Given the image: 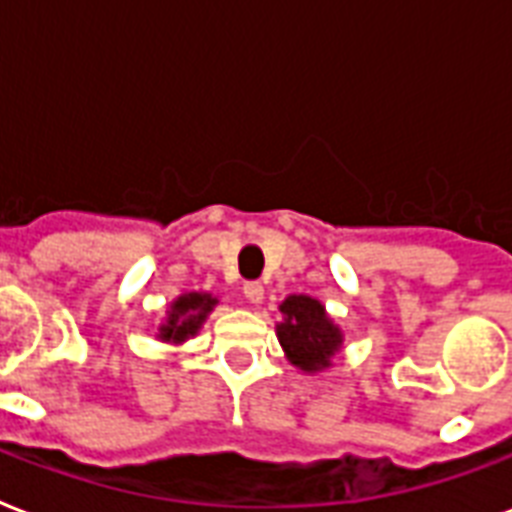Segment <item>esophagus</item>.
I'll use <instances>...</instances> for the list:
<instances>
[{"instance_id":"1","label":"esophagus","mask_w":512,"mask_h":512,"mask_svg":"<svg viewBox=\"0 0 512 512\" xmlns=\"http://www.w3.org/2000/svg\"><path fill=\"white\" fill-rule=\"evenodd\" d=\"M263 284L257 282H247L244 284V298H247V303H252V306H257V303H263Z\"/></svg>"}]
</instances>
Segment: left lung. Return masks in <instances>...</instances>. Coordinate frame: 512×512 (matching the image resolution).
Masks as SVG:
<instances>
[{"label": "left lung", "mask_w": 512, "mask_h": 512, "mask_svg": "<svg viewBox=\"0 0 512 512\" xmlns=\"http://www.w3.org/2000/svg\"><path fill=\"white\" fill-rule=\"evenodd\" d=\"M284 322L276 325L287 360L306 373H317L333 365L343 343V333L333 319L327 317L325 306L308 295H290L282 306Z\"/></svg>", "instance_id": "obj_1"}]
</instances>
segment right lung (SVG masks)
Instances as JSON below:
<instances>
[{
  "label": "right lung",
  "instance_id": "add662e5",
  "mask_svg": "<svg viewBox=\"0 0 512 512\" xmlns=\"http://www.w3.org/2000/svg\"><path fill=\"white\" fill-rule=\"evenodd\" d=\"M217 306V298L209 292H185L179 295L166 311V322L158 327V338L166 343H185L187 338H193L206 317L212 314V308Z\"/></svg>",
  "mask_w": 512,
  "mask_h": 512
}]
</instances>
